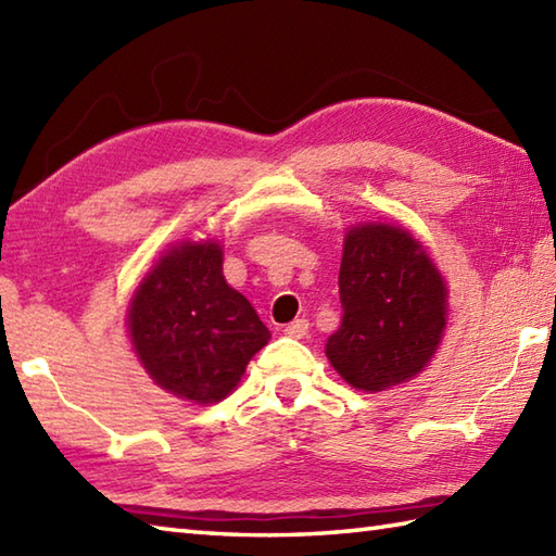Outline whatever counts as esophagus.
Instances as JSON below:
<instances>
[{"mask_svg":"<svg viewBox=\"0 0 556 556\" xmlns=\"http://www.w3.org/2000/svg\"><path fill=\"white\" fill-rule=\"evenodd\" d=\"M285 334L287 337H293V339H303L305 334H308V320L305 317H301V320H293L285 327Z\"/></svg>","mask_w":556,"mask_h":556,"instance_id":"34e87169","label":"esophagus"}]
</instances>
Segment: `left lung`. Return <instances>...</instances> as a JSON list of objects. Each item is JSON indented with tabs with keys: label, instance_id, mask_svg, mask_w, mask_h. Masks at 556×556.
Here are the masks:
<instances>
[{
	"label": "left lung",
	"instance_id": "8db88e82",
	"mask_svg": "<svg viewBox=\"0 0 556 556\" xmlns=\"http://www.w3.org/2000/svg\"><path fill=\"white\" fill-rule=\"evenodd\" d=\"M344 315L327 339L332 368L363 392L416 377L446 327V287L430 255L394 224L349 229L339 267Z\"/></svg>",
	"mask_w": 556,
	"mask_h": 556
}]
</instances>
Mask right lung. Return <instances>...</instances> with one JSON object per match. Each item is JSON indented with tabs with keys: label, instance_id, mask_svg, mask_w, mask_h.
<instances>
[{
	"label": "right lung",
	"instance_id": "right-lung-1",
	"mask_svg": "<svg viewBox=\"0 0 556 556\" xmlns=\"http://www.w3.org/2000/svg\"><path fill=\"white\" fill-rule=\"evenodd\" d=\"M128 334L138 361L169 394L217 404L241 382L269 329L222 275L215 241H181L140 281Z\"/></svg>",
	"mask_w": 556,
	"mask_h": 556
}]
</instances>
